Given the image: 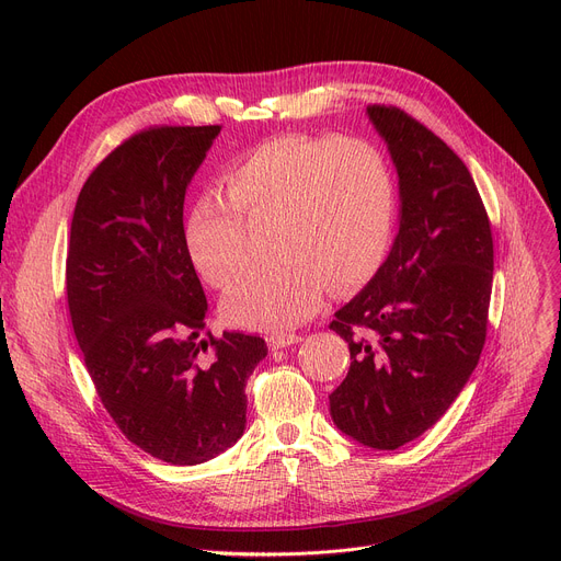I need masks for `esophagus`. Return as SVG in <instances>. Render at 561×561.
I'll return each instance as SVG.
<instances>
[{
  "instance_id": "1",
  "label": "esophagus",
  "mask_w": 561,
  "mask_h": 561,
  "mask_svg": "<svg viewBox=\"0 0 561 561\" xmlns=\"http://www.w3.org/2000/svg\"><path fill=\"white\" fill-rule=\"evenodd\" d=\"M300 341H302L300 334H273V336L268 339V343H271L273 350H282V347H288V345L300 343Z\"/></svg>"
}]
</instances>
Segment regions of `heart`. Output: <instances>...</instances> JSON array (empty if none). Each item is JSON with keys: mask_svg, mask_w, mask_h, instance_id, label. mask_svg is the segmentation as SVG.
Listing matches in <instances>:
<instances>
[{"mask_svg": "<svg viewBox=\"0 0 561 561\" xmlns=\"http://www.w3.org/2000/svg\"><path fill=\"white\" fill-rule=\"evenodd\" d=\"M227 195H202L186 220L197 271L229 288L254 256L252 225H277L271 268L248 275L225 300L250 330H288L313 316L330 286H364L387 259L398 186L379 147L362 138L271 140L227 172Z\"/></svg>", "mask_w": 561, "mask_h": 561, "instance_id": "1", "label": "heart"}]
</instances>
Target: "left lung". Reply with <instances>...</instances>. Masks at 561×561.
<instances>
[{
    "label": "left lung",
    "instance_id": "8db88e82",
    "mask_svg": "<svg viewBox=\"0 0 561 561\" xmlns=\"http://www.w3.org/2000/svg\"><path fill=\"white\" fill-rule=\"evenodd\" d=\"M398 172V233L373 279L330 330L350 370L330 396L334 425L396 450L425 434L473 375L493 284V239L463 161L400 108L368 106Z\"/></svg>",
    "mask_w": 561,
    "mask_h": 561
}]
</instances>
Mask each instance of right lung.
<instances>
[{"mask_svg": "<svg viewBox=\"0 0 561 561\" xmlns=\"http://www.w3.org/2000/svg\"><path fill=\"white\" fill-rule=\"evenodd\" d=\"M220 127H159L88 176L72 216L68 307L98 396L140 450L204 463L243 436L261 336H204L206 305L184 233V197Z\"/></svg>", "mask_w": 561, "mask_h": 561, "instance_id": "add662e5", "label": "right lung"}]
</instances>
